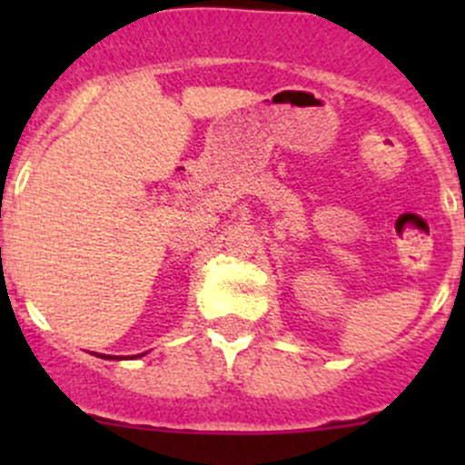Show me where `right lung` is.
<instances>
[{
  "mask_svg": "<svg viewBox=\"0 0 465 465\" xmlns=\"http://www.w3.org/2000/svg\"><path fill=\"white\" fill-rule=\"evenodd\" d=\"M142 355H143V353H142ZM101 358H105V360H112L110 355H101ZM137 358H139V355H137ZM114 360H119V358H114Z\"/></svg>",
  "mask_w": 465,
  "mask_h": 465,
  "instance_id": "add662e5",
  "label": "right lung"
}]
</instances>
